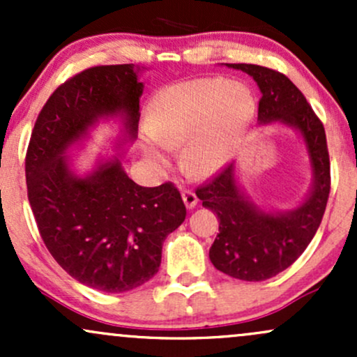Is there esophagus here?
Masks as SVG:
<instances>
[{
	"mask_svg": "<svg viewBox=\"0 0 357 357\" xmlns=\"http://www.w3.org/2000/svg\"><path fill=\"white\" fill-rule=\"evenodd\" d=\"M181 196H183V202H184V204H186L188 210H192V208L198 204V196H196L192 191H190V190L183 191Z\"/></svg>",
	"mask_w": 357,
	"mask_h": 357,
	"instance_id": "34e87169",
	"label": "esophagus"
}]
</instances>
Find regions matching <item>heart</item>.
<instances>
[{
    "mask_svg": "<svg viewBox=\"0 0 357 357\" xmlns=\"http://www.w3.org/2000/svg\"><path fill=\"white\" fill-rule=\"evenodd\" d=\"M255 114V93L243 82L223 77L179 82L151 104L142 153L153 165L167 167L173 147L184 144L190 173L215 174L235 155Z\"/></svg>",
    "mask_w": 357,
    "mask_h": 357,
    "instance_id": "1",
    "label": "heart"
}]
</instances>
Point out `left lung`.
<instances>
[{
	"instance_id": "1",
	"label": "left lung",
	"mask_w": 357,
	"mask_h": 357,
	"mask_svg": "<svg viewBox=\"0 0 357 357\" xmlns=\"http://www.w3.org/2000/svg\"><path fill=\"white\" fill-rule=\"evenodd\" d=\"M248 73L261 92L258 124H277L296 130L309 155L312 184L294 210H265L253 202L231 162L198 188L196 196L218 215L220 233L210 248V260L220 272L247 282H261L289 268L314 238L331 191V166L326 130L305 97L284 73L252 63H227Z\"/></svg>"
}]
</instances>
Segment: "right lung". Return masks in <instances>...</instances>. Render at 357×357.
Masks as SVG:
<instances>
[{"label":"right lung","mask_w":357,"mask_h":357,"mask_svg":"<svg viewBox=\"0 0 357 357\" xmlns=\"http://www.w3.org/2000/svg\"><path fill=\"white\" fill-rule=\"evenodd\" d=\"M141 67L102 65L60 85L35 122L26 153L31 211L48 252L68 275L100 292L146 284L161 265L162 241L186 218L171 183L139 186L119 155L137 139ZM121 124L116 156L85 174L70 161L100 121Z\"/></svg>","instance_id":"1"}]
</instances>
